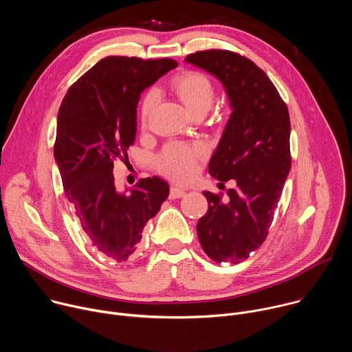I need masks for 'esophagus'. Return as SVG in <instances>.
<instances>
[{
	"instance_id": "1",
	"label": "esophagus",
	"mask_w": 352,
	"mask_h": 352,
	"mask_svg": "<svg viewBox=\"0 0 352 352\" xmlns=\"http://www.w3.org/2000/svg\"><path fill=\"white\" fill-rule=\"evenodd\" d=\"M184 195H185V189L184 188H181L178 185L171 186V189H170V197L171 199H178V197H182Z\"/></svg>"
}]
</instances>
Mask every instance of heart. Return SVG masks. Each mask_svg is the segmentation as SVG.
I'll return each instance as SVG.
<instances>
[{
  "label": "heart",
  "mask_w": 352,
  "mask_h": 352,
  "mask_svg": "<svg viewBox=\"0 0 352 352\" xmlns=\"http://www.w3.org/2000/svg\"><path fill=\"white\" fill-rule=\"evenodd\" d=\"M171 90L178 97L185 110L196 116H205L214 100V87L210 79L196 71H185L171 80ZM157 102L155 90L147 91L140 103V121L143 125L148 121ZM202 153L199 146L168 144L159 157V167L173 178L189 177L196 166L197 157Z\"/></svg>",
  "instance_id": "obj_1"
}]
</instances>
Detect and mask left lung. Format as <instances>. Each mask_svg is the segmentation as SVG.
<instances>
[{
	"instance_id": "left-lung-1",
	"label": "left lung",
	"mask_w": 352,
	"mask_h": 352,
	"mask_svg": "<svg viewBox=\"0 0 352 352\" xmlns=\"http://www.w3.org/2000/svg\"><path fill=\"white\" fill-rule=\"evenodd\" d=\"M185 61L221 82L232 110L209 174L236 185L227 199L204 192L209 209L196 230L212 261L236 265L265 242L291 168L288 109L267 75L236 53L206 50Z\"/></svg>"
}]
</instances>
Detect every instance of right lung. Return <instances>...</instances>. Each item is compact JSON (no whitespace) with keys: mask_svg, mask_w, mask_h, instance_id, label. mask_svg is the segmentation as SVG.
Segmentation results:
<instances>
[{"mask_svg":"<svg viewBox=\"0 0 352 352\" xmlns=\"http://www.w3.org/2000/svg\"><path fill=\"white\" fill-rule=\"evenodd\" d=\"M177 65L170 58L106 57L69 87L58 111L54 159L65 196L91 248L116 263L135 255L170 186L153 177L118 192L114 162L126 159L135 142L140 93Z\"/></svg>","mask_w":352,"mask_h":352,"instance_id":"obj_1","label":"right lung"}]
</instances>
